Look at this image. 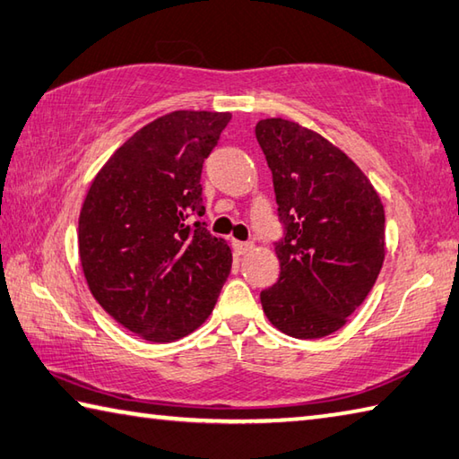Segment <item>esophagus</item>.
I'll return each instance as SVG.
<instances>
[{
  "mask_svg": "<svg viewBox=\"0 0 459 459\" xmlns=\"http://www.w3.org/2000/svg\"><path fill=\"white\" fill-rule=\"evenodd\" d=\"M253 248H255L253 243H240V240H235V243H232V251H235L238 256L251 253Z\"/></svg>",
  "mask_w": 459,
  "mask_h": 459,
  "instance_id": "34e87169",
  "label": "esophagus"
}]
</instances>
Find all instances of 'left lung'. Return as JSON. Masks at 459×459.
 Wrapping results in <instances>:
<instances>
[{
	"label": "left lung",
	"instance_id": "obj_1",
	"mask_svg": "<svg viewBox=\"0 0 459 459\" xmlns=\"http://www.w3.org/2000/svg\"><path fill=\"white\" fill-rule=\"evenodd\" d=\"M285 238L279 281L261 293L273 327L295 339L339 331L369 295L385 258V211L363 170L319 132L258 120Z\"/></svg>",
	"mask_w": 459,
	"mask_h": 459
}]
</instances>
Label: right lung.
I'll use <instances>...</instances> for the list:
<instances>
[{
    "label": "right lung",
    "instance_id": "right-lung-1",
    "mask_svg": "<svg viewBox=\"0 0 459 459\" xmlns=\"http://www.w3.org/2000/svg\"><path fill=\"white\" fill-rule=\"evenodd\" d=\"M230 112L174 110L132 134L91 180L78 248L90 293L140 339L172 343L201 327L232 253L201 222V172Z\"/></svg>",
    "mask_w": 459,
    "mask_h": 459
}]
</instances>
